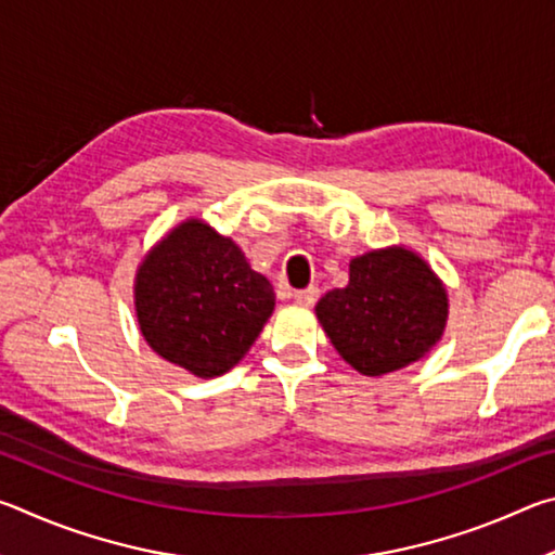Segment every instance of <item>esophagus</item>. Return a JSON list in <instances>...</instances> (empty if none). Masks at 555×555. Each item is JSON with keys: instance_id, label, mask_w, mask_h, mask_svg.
<instances>
[{"instance_id": "34e87169", "label": "esophagus", "mask_w": 555, "mask_h": 555, "mask_svg": "<svg viewBox=\"0 0 555 555\" xmlns=\"http://www.w3.org/2000/svg\"><path fill=\"white\" fill-rule=\"evenodd\" d=\"M294 300L296 304H300V306H313L315 300H318V296H321V288L318 286H308V288H304V291H294Z\"/></svg>"}]
</instances>
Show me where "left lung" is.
<instances>
[{
  "label": "left lung",
  "mask_w": 555,
  "mask_h": 555,
  "mask_svg": "<svg viewBox=\"0 0 555 555\" xmlns=\"http://www.w3.org/2000/svg\"><path fill=\"white\" fill-rule=\"evenodd\" d=\"M315 315L350 367L382 377L421 360L440 340L448 294L416 251L372 249L350 261V284L327 291Z\"/></svg>",
  "instance_id": "left-lung-1"
}]
</instances>
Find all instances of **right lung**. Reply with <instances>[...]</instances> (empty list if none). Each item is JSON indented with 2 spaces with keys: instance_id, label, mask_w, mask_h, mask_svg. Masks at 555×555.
<instances>
[{
  "instance_id": "right-lung-1",
  "label": "right lung",
  "mask_w": 555,
  "mask_h": 555,
  "mask_svg": "<svg viewBox=\"0 0 555 555\" xmlns=\"http://www.w3.org/2000/svg\"><path fill=\"white\" fill-rule=\"evenodd\" d=\"M274 300V286L237 244L195 218L156 242L134 279L149 347L203 379L230 372L249 352Z\"/></svg>"
}]
</instances>
